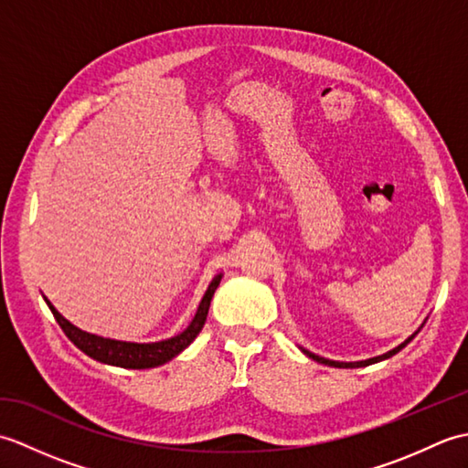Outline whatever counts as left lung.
Returning a JSON list of instances; mask_svg holds the SVG:
<instances>
[{
    "mask_svg": "<svg viewBox=\"0 0 468 468\" xmlns=\"http://www.w3.org/2000/svg\"><path fill=\"white\" fill-rule=\"evenodd\" d=\"M424 324H426V320H424ZM424 324H422V325H424ZM422 325H420L419 330H416L412 335L406 337V340H404L400 346H396L394 350L386 352V354H382V356L367 357V360H360V362H337V360H327V357H322V356H317V354H314V352H310V350H305V347H302V346H300V350H302L307 357H312V360L320 362V364H325V366H332V367H366V366H372V364H378V362H382V360H388V357H392V356L399 354V352L402 350V347H406V346H409V344L414 340L416 334H419V332L422 330Z\"/></svg>",
    "mask_w": 468,
    "mask_h": 468,
    "instance_id": "8db88e82",
    "label": "left lung"
}]
</instances>
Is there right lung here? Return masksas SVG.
Here are the masks:
<instances>
[{
	"instance_id": "add662e5",
	"label": "right lung",
	"mask_w": 468,
	"mask_h": 468,
	"mask_svg": "<svg viewBox=\"0 0 468 468\" xmlns=\"http://www.w3.org/2000/svg\"><path fill=\"white\" fill-rule=\"evenodd\" d=\"M221 277H223V273H217L211 280V283H208L191 324H188L183 332H178L173 337H166V340L146 342V344L112 340V337H102V335H96L90 332H84V330H80V327H76L72 322H68L46 295H44V302L48 303L49 310H52L56 322L68 335V340L72 342L78 350H82L86 356H90L92 360L108 364V366L131 367V370H146V367H156V366L171 362L173 357H176L178 354L186 350V347L193 344V340L198 335V332L203 330V325L207 322L208 305H211L215 290L218 287V283H221Z\"/></svg>"
}]
</instances>
